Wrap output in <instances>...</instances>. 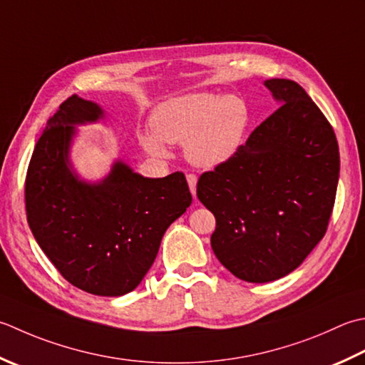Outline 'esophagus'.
I'll use <instances>...</instances> for the list:
<instances>
[{
    "label": "esophagus",
    "mask_w": 365,
    "mask_h": 365,
    "mask_svg": "<svg viewBox=\"0 0 365 365\" xmlns=\"http://www.w3.org/2000/svg\"><path fill=\"white\" fill-rule=\"evenodd\" d=\"M187 180H188V185H190L191 195L196 197V183H197V177H196L195 174H188V175H187Z\"/></svg>",
    "instance_id": "esophagus-1"
}]
</instances>
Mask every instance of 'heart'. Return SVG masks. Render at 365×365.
<instances>
[{"label":"heart","instance_id":"b5f03b06","mask_svg":"<svg viewBox=\"0 0 365 365\" xmlns=\"http://www.w3.org/2000/svg\"><path fill=\"white\" fill-rule=\"evenodd\" d=\"M248 121V107L239 96L190 93L156 107L155 133H142L140 142L160 156L166 155L163 142L185 145V155L195 166L215 169L239 152Z\"/></svg>","mask_w":365,"mask_h":365}]
</instances>
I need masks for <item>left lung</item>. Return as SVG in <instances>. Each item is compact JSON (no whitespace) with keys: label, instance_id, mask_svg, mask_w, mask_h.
I'll use <instances>...</instances> for the list:
<instances>
[{"label":"left lung","instance_id":"left-lung-1","mask_svg":"<svg viewBox=\"0 0 365 365\" xmlns=\"http://www.w3.org/2000/svg\"><path fill=\"white\" fill-rule=\"evenodd\" d=\"M266 87L282 106L196 190L217 220L213 253L250 283L288 275L324 237L340 173L337 138L307 91L288 78Z\"/></svg>","mask_w":365,"mask_h":365}]
</instances>
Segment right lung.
<instances>
[{"instance_id":"add662e5","label":"right lung","mask_w":365,"mask_h":365,"mask_svg":"<svg viewBox=\"0 0 365 365\" xmlns=\"http://www.w3.org/2000/svg\"><path fill=\"white\" fill-rule=\"evenodd\" d=\"M101 117L98 104L77 95L60 104L28 164L25 209L36 242L71 284L96 296H123L152 267L191 192L183 173L147 178L121 161L103 182L78 180L68 163L73 125Z\"/></svg>"}]
</instances>
